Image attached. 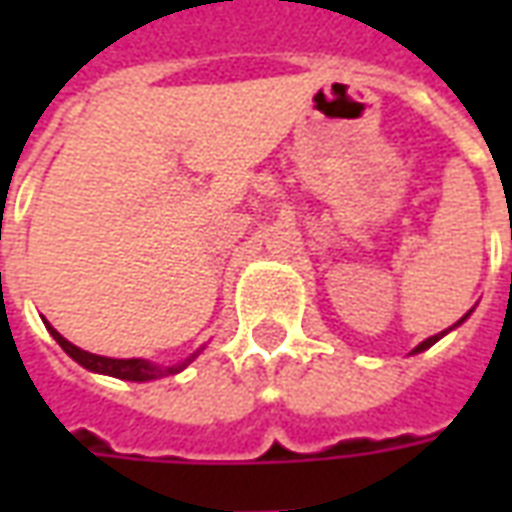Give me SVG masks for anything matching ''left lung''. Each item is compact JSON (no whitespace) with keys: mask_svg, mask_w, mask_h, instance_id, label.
I'll use <instances>...</instances> for the list:
<instances>
[{"mask_svg":"<svg viewBox=\"0 0 512 512\" xmlns=\"http://www.w3.org/2000/svg\"><path fill=\"white\" fill-rule=\"evenodd\" d=\"M469 312H472V310H469ZM469 312H466V315H463L461 321L455 323V326H461V323H463V321H466V318H469ZM455 326H450V329H455ZM450 329H447V332H450ZM447 332H441V334H436V337H428V340H425V343H419V345H417V348H414V354H419V351H425V348H430V345L436 343V340H441V337H444V334H447Z\"/></svg>","mask_w":512,"mask_h":512,"instance_id":"obj_1","label":"left lung"}]
</instances>
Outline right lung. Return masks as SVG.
<instances>
[{
	"label": "right lung",
	"mask_w": 512,
	"mask_h": 512,
	"mask_svg": "<svg viewBox=\"0 0 512 512\" xmlns=\"http://www.w3.org/2000/svg\"><path fill=\"white\" fill-rule=\"evenodd\" d=\"M46 329L51 332V337L60 343V348L65 354L71 356L73 362H79L82 367L87 370H93V373H104V376H115V378H123V381H153V378H164V376H175L180 373L183 367H189L200 351H194L189 359H183L178 365H153V362H147V359H109V356H98V354H90V351H82V348H76L73 343H68L65 337H62L51 323H46Z\"/></svg>",
	"instance_id": "1"
}]
</instances>
